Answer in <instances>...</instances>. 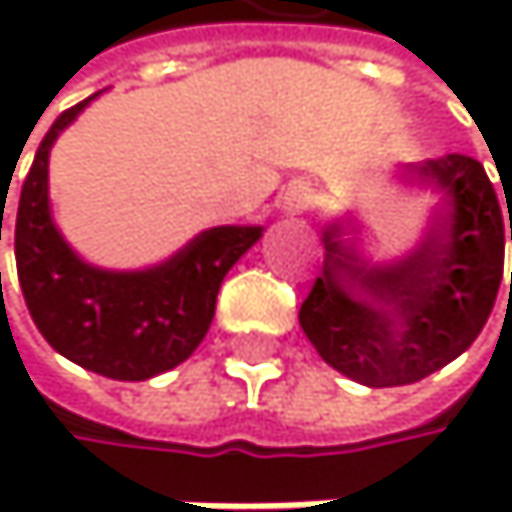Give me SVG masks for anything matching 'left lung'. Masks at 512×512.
I'll return each instance as SVG.
<instances>
[{"label":"left lung","mask_w":512,"mask_h":512,"mask_svg":"<svg viewBox=\"0 0 512 512\" xmlns=\"http://www.w3.org/2000/svg\"><path fill=\"white\" fill-rule=\"evenodd\" d=\"M94 97L57 119L36 150L17 202V279L36 328L57 353L110 381H150L202 344L224 276L258 233L211 227L134 270L101 267L79 254L54 221L48 156Z\"/></svg>","instance_id":"8db88e82"}]
</instances>
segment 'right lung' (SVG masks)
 <instances>
[{
	"label": "right lung",
	"mask_w": 512,
	"mask_h": 512,
	"mask_svg": "<svg viewBox=\"0 0 512 512\" xmlns=\"http://www.w3.org/2000/svg\"><path fill=\"white\" fill-rule=\"evenodd\" d=\"M445 199L433 251L384 276H359L353 254L325 233V264L301 307L319 356L365 387L415 384L458 359L482 331L504 273V208L479 162L458 156L430 168ZM362 273V270H359ZM379 282L375 283L374 279ZM379 285L375 302L362 290Z\"/></svg>",
	"instance_id": "right-lung-1"
}]
</instances>
